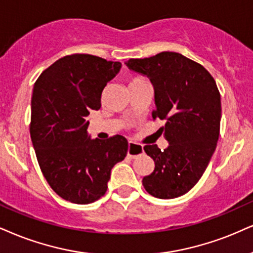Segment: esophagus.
Here are the masks:
<instances>
[{"instance_id": "34e87169", "label": "esophagus", "mask_w": 253, "mask_h": 253, "mask_svg": "<svg viewBox=\"0 0 253 253\" xmlns=\"http://www.w3.org/2000/svg\"><path fill=\"white\" fill-rule=\"evenodd\" d=\"M144 150H143V146L137 144L135 142H129V144H127V156H129L130 158H136L137 156L142 155Z\"/></svg>"}]
</instances>
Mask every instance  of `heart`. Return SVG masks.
Instances as JSON below:
<instances>
[{"label":"heart","mask_w":253,"mask_h":253,"mask_svg":"<svg viewBox=\"0 0 253 253\" xmlns=\"http://www.w3.org/2000/svg\"><path fill=\"white\" fill-rule=\"evenodd\" d=\"M126 82H127V86H131V85H136V84L146 82V80L144 77L138 76V75H132V76L127 77Z\"/></svg>","instance_id":"b5f03b06"}]
</instances>
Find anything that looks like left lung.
I'll return each mask as SVG.
<instances>
[{"mask_svg": "<svg viewBox=\"0 0 253 253\" xmlns=\"http://www.w3.org/2000/svg\"><path fill=\"white\" fill-rule=\"evenodd\" d=\"M126 65L150 79L152 118L165 122L158 132L169 142L163 151L156 144L144 146L155 170L143 178V186L161 199L185 195L201 179L217 146L222 105L216 81L202 64L173 51L130 58Z\"/></svg>", "mask_w": 253, "mask_h": 253, "instance_id": "1", "label": "left lung"}]
</instances>
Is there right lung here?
<instances>
[{
  "instance_id": "add662e5",
  "label": "right lung",
  "mask_w": 253,
  "mask_h": 253,
  "mask_svg": "<svg viewBox=\"0 0 253 253\" xmlns=\"http://www.w3.org/2000/svg\"><path fill=\"white\" fill-rule=\"evenodd\" d=\"M120 69V62L73 54L46 68L34 85L31 142L43 176L65 201H97L107 191L114 165L126 158L123 136L101 141L86 133V117L101 108L103 89Z\"/></svg>"
}]
</instances>
